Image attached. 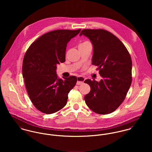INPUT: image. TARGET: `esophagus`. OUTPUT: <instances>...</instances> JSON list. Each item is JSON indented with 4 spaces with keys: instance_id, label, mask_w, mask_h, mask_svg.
Instances as JSON below:
<instances>
[{
    "instance_id": "obj_1",
    "label": "esophagus",
    "mask_w": 152,
    "mask_h": 152,
    "mask_svg": "<svg viewBox=\"0 0 152 152\" xmlns=\"http://www.w3.org/2000/svg\"><path fill=\"white\" fill-rule=\"evenodd\" d=\"M85 81V78L83 77H77V85H81L84 83V81Z\"/></svg>"
}]
</instances>
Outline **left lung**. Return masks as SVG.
I'll use <instances>...</instances> for the list:
<instances>
[{"mask_svg": "<svg viewBox=\"0 0 152 152\" xmlns=\"http://www.w3.org/2000/svg\"><path fill=\"white\" fill-rule=\"evenodd\" d=\"M84 35L94 47L92 64L98 66L102 79L84 83L91 87L84 99L87 106L94 112L106 115L113 112L124 101L130 88L132 59L125 45L112 33L104 29H84Z\"/></svg>", "mask_w": 152, "mask_h": 152, "instance_id": "obj_1", "label": "left lung"}]
</instances>
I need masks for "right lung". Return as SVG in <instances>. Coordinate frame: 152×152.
Segmentation results:
<instances>
[{
    "instance_id": "right-lung-1",
    "label": "right lung",
    "mask_w": 152,
    "mask_h": 152,
    "mask_svg": "<svg viewBox=\"0 0 152 152\" xmlns=\"http://www.w3.org/2000/svg\"><path fill=\"white\" fill-rule=\"evenodd\" d=\"M81 29L57 30L40 37L24 55L22 73L34 106L45 114L55 113L66 104L68 95L77 83L75 76L58 77L57 65L65 62L67 43Z\"/></svg>"
}]
</instances>
